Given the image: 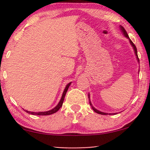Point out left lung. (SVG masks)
I'll list each match as a JSON object with an SVG mask.
<instances>
[{
	"mask_svg": "<svg viewBox=\"0 0 150 150\" xmlns=\"http://www.w3.org/2000/svg\"><path fill=\"white\" fill-rule=\"evenodd\" d=\"M120 30H122V32H123V34H124V35L125 36V37H126L127 38H128V39H129V37H128V34H127L126 31H125V29L123 28V27H122V26H120ZM129 40H130V44H131L132 46V47H133V49H134V51H135V55H136V56H137V61H139V58H138V56H137V49H136V46H135V44H133V42H132V41L130 40V39H129ZM88 96H89L88 97H89V95H88ZM89 104H90L91 106H92V104H91V102H90V100H89ZM92 108H93V110H94V111H95L96 113H99V114H101V115H107V114H108V113H106L101 112V111H98V110L96 109V108H94V107H93L92 106ZM110 114H111V113H110ZM114 114H115V113H114Z\"/></svg>",
	"mask_w": 150,
	"mask_h": 150,
	"instance_id": "left-lung-1",
	"label": "left lung"
}]
</instances>
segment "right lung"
<instances>
[{
    "label": "right lung",
    "mask_w": 150,
    "mask_h": 150,
    "mask_svg": "<svg viewBox=\"0 0 150 150\" xmlns=\"http://www.w3.org/2000/svg\"><path fill=\"white\" fill-rule=\"evenodd\" d=\"M70 84H71V82H70L69 84H68V85H66V87H65V88L64 89V92H63V95H62V97H61V100H60V101H59V103H58V104L57 105V106H56L54 108H53V109L50 110V111H44V112H30V111H25H25H26V112L31 113V114H32V115H37V116H47V115H51V114H53V113L57 112L58 110L60 109V108L62 106V105H63V101H64L65 96V94H66V92H67V91H68V87H69Z\"/></svg>",
    "instance_id": "right-lung-1"
}]
</instances>
